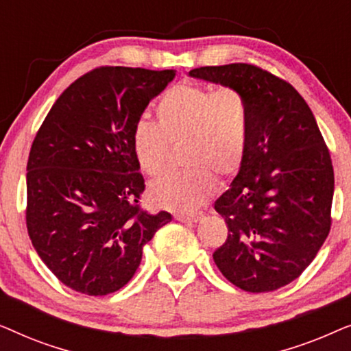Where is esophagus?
<instances>
[{
    "label": "esophagus",
    "instance_id": "1",
    "mask_svg": "<svg viewBox=\"0 0 351 351\" xmlns=\"http://www.w3.org/2000/svg\"><path fill=\"white\" fill-rule=\"evenodd\" d=\"M204 217L203 213H193V214H176V220L179 222H186V223H196L199 222L201 219Z\"/></svg>",
    "mask_w": 351,
    "mask_h": 351
}]
</instances>
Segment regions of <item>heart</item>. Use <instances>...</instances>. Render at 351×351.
I'll return each mask as SVG.
<instances>
[{"label":"heart","mask_w":351,"mask_h":351,"mask_svg":"<svg viewBox=\"0 0 351 351\" xmlns=\"http://www.w3.org/2000/svg\"><path fill=\"white\" fill-rule=\"evenodd\" d=\"M158 123L138 119L131 142L141 169L160 176L169 161L171 143L184 141L182 165L150 185L148 195L156 206L189 213L214 191V176L237 174L246 155L249 105L237 88L213 89L180 83L167 89L155 107Z\"/></svg>","instance_id":"obj_1"}]
</instances>
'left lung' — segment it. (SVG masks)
<instances>
[{"label": "left lung", "mask_w": 351, "mask_h": 351, "mask_svg": "<svg viewBox=\"0 0 351 351\" xmlns=\"http://www.w3.org/2000/svg\"><path fill=\"white\" fill-rule=\"evenodd\" d=\"M189 76L237 88L249 105L246 155L214 203L228 227L215 265L243 291L280 289L302 275L329 234L334 169L324 138L304 97L256 65L201 66Z\"/></svg>", "instance_id": "obj_1"}]
</instances>
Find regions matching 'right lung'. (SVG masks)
Returning a JSON list of instances; mask_svg holds the SVG:
<instances>
[{
    "label": "right lung",
    "instance_id": "1",
    "mask_svg": "<svg viewBox=\"0 0 351 351\" xmlns=\"http://www.w3.org/2000/svg\"><path fill=\"white\" fill-rule=\"evenodd\" d=\"M176 70L100 66L66 88L27 162V230L46 267L70 289L107 295L141 265L169 213L138 206L145 190L132 128Z\"/></svg>",
    "mask_w": 351,
    "mask_h": 351
}]
</instances>
